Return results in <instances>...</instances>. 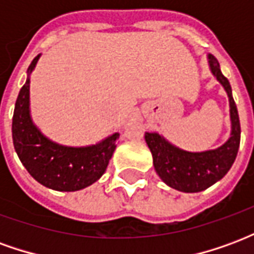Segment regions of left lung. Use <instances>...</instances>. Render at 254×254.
<instances>
[{"instance_id":"8db88e82","label":"left lung","mask_w":254,"mask_h":254,"mask_svg":"<svg viewBox=\"0 0 254 254\" xmlns=\"http://www.w3.org/2000/svg\"><path fill=\"white\" fill-rule=\"evenodd\" d=\"M211 70L223 85L230 100L231 136L226 143L212 151L188 152L171 145L158 133L145 132V141L152 152L155 170L162 181L170 188L185 193L205 190L222 180L234 163L241 140V125L238 110L231 95L229 80L220 72V66L212 54L208 56Z\"/></svg>"}]
</instances>
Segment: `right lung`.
<instances>
[{"mask_svg": "<svg viewBox=\"0 0 254 254\" xmlns=\"http://www.w3.org/2000/svg\"><path fill=\"white\" fill-rule=\"evenodd\" d=\"M32 60L28 73L38 61ZM12 137L19 159L27 171L43 187L60 191H74L92 185L103 176L116 149L118 133L91 147H64L46 138L30 117V78L16 100Z\"/></svg>", "mask_w": 254, "mask_h": 254, "instance_id": "add662e5", "label": "right lung"}]
</instances>
